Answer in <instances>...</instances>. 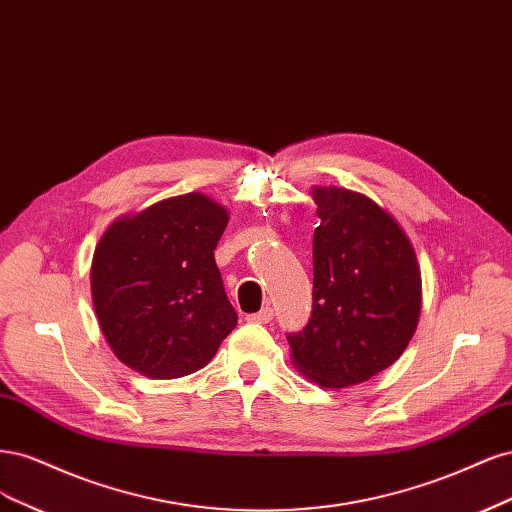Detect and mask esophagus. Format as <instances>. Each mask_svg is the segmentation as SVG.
<instances>
[{
  "label": "esophagus",
  "instance_id": "1",
  "mask_svg": "<svg viewBox=\"0 0 512 512\" xmlns=\"http://www.w3.org/2000/svg\"><path fill=\"white\" fill-rule=\"evenodd\" d=\"M274 317V310L270 306L261 308L259 312H255V315H246V321L249 323H270Z\"/></svg>",
  "mask_w": 512,
  "mask_h": 512
}]
</instances>
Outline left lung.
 <instances>
[{"label": "left lung", "instance_id": "8db88e82", "mask_svg": "<svg viewBox=\"0 0 512 512\" xmlns=\"http://www.w3.org/2000/svg\"><path fill=\"white\" fill-rule=\"evenodd\" d=\"M312 312L291 359L321 387L359 385L400 359L421 312V270L404 229L370 197L315 187Z\"/></svg>", "mask_w": 512, "mask_h": 512}]
</instances>
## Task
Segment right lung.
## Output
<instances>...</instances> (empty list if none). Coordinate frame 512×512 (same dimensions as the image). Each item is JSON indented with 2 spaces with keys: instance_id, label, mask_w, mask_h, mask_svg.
I'll use <instances>...</instances> for the list:
<instances>
[{
  "instance_id": "1",
  "label": "right lung",
  "mask_w": 512,
  "mask_h": 512,
  "mask_svg": "<svg viewBox=\"0 0 512 512\" xmlns=\"http://www.w3.org/2000/svg\"><path fill=\"white\" fill-rule=\"evenodd\" d=\"M229 221L185 193L114 221L97 242L91 295L112 353L148 378L204 368L238 323L214 261Z\"/></svg>"
}]
</instances>
